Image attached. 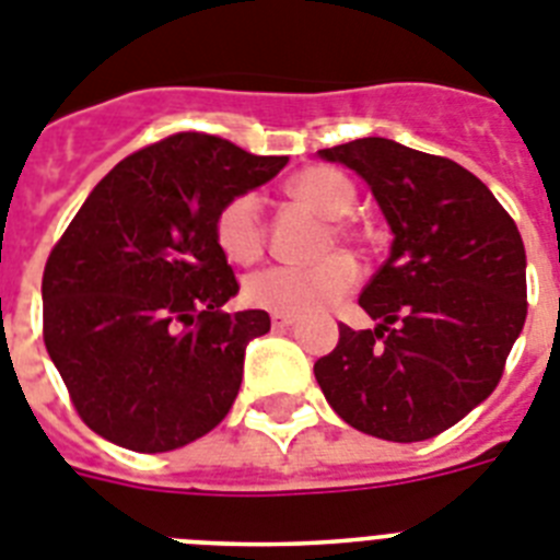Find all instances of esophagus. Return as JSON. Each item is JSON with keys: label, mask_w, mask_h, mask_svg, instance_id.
<instances>
[{"label": "esophagus", "mask_w": 560, "mask_h": 560, "mask_svg": "<svg viewBox=\"0 0 560 560\" xmlns=\"http://www.w3.org/2000/svg\"><path fill=\"white\" fill-rule=\"evenodd\" d=\"M270 324H272V330H288V327H293L295 324V316H290V313H272Z\"/></svg>", "instance_id": "obj_1"}]
</instances>
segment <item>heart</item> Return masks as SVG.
I'll use <instances>...</instances> for the list:
<instances>
[{
  "mask_svg": "<svg viewBox=\"0 0 560 560\" xmlns=\"http://www.w3.org/2000/svg\"><path fill=\"white\" fill-rule=\"evenodd\" d=\"M288 196L327 222L324 247L332 242H361V230L347 219L355 208V185L336 167L313 164L288 182ZM215 242L236 265H253L267 244V224L258 192L247 190L224 201L215 215ZM359 279V267L345 253H332L310 267H267L244 281V299L253 307L302 316L338 302Z\"/></svg>",
  "mask_w": 560,
  "mask_h": 560,
  "instance_id": "obj_1",
  "label": "heart"
}]
</instances>
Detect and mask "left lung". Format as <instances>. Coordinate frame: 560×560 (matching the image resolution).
Listing matches in <instances>:
<instances>
[{"mask_svg": "<svg viewBox=\"0 0 560 560\" xmlns=\"http://www.w3.org/2000/svg\"><path fill=\"white\" fill-rule=\"evenodd\" d=\"M373 187L393 247L359 304L375 330L338 324L316 382L347 424L375 439L424 441L498 387L527 318L524 242L481 178L393 139L318 150Z\"/></svg>", "mask_w": 560, "mask_h": 560, "instance_id": "8db88e82", "label": "left lung"}]
</instances>
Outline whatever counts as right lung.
Returning <instances> with one entry per match:
<instances>
[{
	"label": "right lung",
	"mask_w": 560,
	"mask_h": 560,
	"mask_svg": "<svg viewBox=\"0 0 560 560\" xmlns=\"http://www.w3.org/2000/svg\"><path fill=\"white\" fill-rule=\"evenodd\" d=\"M284 164L219 136L173 133L121 159L84 199L45 265L42 336L96 435L167 453L228 416L244 347L270 316L222 310L238 281L215 215Z\"/></svg>",
	"instance_id": "add662e5"
}]
</instances>
